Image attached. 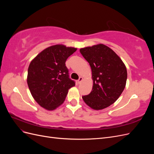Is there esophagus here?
<instances>
[{"label":"esophagus","mask_w":154,"mask_h":154,"mask_svg":"<svg viewBox=\"0 0 154 154\" xmlns=\"http://www.w3.org/2000/svg\"><path fill=\"white\" fill-rule=\"evenodd\" d=\"M83 81V78L82 77H80V78H79V79H78V83H80L82 82Z\"/></svg>","instance_id":"1"}]
</instances>
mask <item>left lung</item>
Segmentation results:
<instances>
[{
    "label": "left lung",
    "mask_w": 154,
    "mask_h": 154,
    "mask_svg": "<svg viewBox=\"0 0 154 154\" xmlns=\"http://www.w3.org/2000/svg\"><path fill=\"white\" fill-rule=\"evenodd\" d=\"M80 51L89 63L93 81L92 91L82 98L93 110L104 109L123 92L127 83V68L119 56L104 44L81 48Z\"/></svg>",
    "instance_id": "left-lung-1"
}]
</instances>
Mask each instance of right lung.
<instances>
[{
  "instance_id": "add662e5",
  "label": "right lung",
  "mask_w": 154,
  "mask_h": 154,
  "mask_svg": "<svg viewBox=\"0 0 154 154\" xmlns=\"http://www.w3.org/2000/svg\"><path fill=\"white\" fill-rule=\"evenodd\" d=\"M77 48L63 44L51 45L31 60L27 76V85L40 106L54 110L66 100L75 83L69 78L66 62Z\"/></svg>"
}]
</instances>
